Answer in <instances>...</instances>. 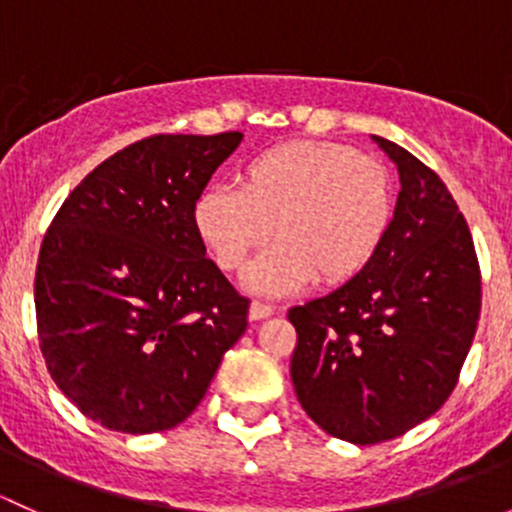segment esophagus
Masks as SVG:
<instances>
[{
  "label": "esophagus",
  "mask_w": 512,
  "mask_h": 512,
  "mask_svg": "<svg viewBox=\"0 0 512 512\" xmlns=\"http://www.w3.org/2000/svg\"><path fill=\"white\" fill-rule=\"evenodd\" d=\"M272 314H275V307H272V304H262V302H252L250 304V319H267V317H272Z\"/></svg>",
  "instance_id": "obj_1"
}]
</instances>
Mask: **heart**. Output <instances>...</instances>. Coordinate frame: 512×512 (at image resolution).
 I'll list each match as a JSON object with an SVG mask.
<instances>
[{"instance_id":"obj_1","label":"heart","mask_w":512,"mask_h":512,"mask_svg":"<svg viewBox=\"0 0 512 512\" xmlns=\"http://www.w3.org/2000/svg\"><path fill=\"white\" fill-rule=\"evenodd\" d=\"M394 218V183L384 163L342 143L292 141L242 168L237 190L205 188L193 203L198 240L225 272L247 265L257 294H292L319 280L344 285L371 265Z\"/></svg>"}]
</instances>
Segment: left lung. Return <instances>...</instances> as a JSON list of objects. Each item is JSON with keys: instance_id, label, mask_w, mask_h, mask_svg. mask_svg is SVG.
Segmentation results:
<instances>
[{"instance_id": "1", "label": "left lung", "mask_w": 512, "mask_h": 512, "mask_svg": "<svg viewBox=\"0 0 512 512\" xmlns=\"http://www.w3.org/2000/svg\"><path fill=\"white\" fill-rule=\"evenodd\" d=\"M371 138L401 178L389 232L361 275L287 314L299 404L356 446L391 441L441 409L480 317L476 247L453 195L406 148Z\"/></svg>"}]
</instances>
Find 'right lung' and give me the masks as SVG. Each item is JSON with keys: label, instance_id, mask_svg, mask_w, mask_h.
I'll return each mask as SVG.
<instances>
[{"label": "right lung", "instance_id": "add662e5", "mask_svg": "<svg viewBox=\"0 0 512 512\" xmlns=\"http://www.w3.org/2000/svg\"><path fill=\"white\" fill-rule=\"evenodd\" d=\"M242 133L143 138L96 165L56 213L34 280L54 384L121 433L178 426L203 401L250 299L193 227V203Z\"/></svg>", "mask_w": 512, "mask_h": 512}]
</instances>
